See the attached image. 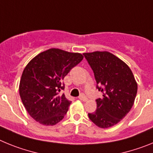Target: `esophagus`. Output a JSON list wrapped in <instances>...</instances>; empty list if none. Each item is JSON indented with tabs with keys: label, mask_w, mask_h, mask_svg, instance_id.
I'll use <instances>...</instances> for the list:
<instances>
[{
	"label": "esophagus",
	"mask_w": 153,
	"mask_h": 153,
	"mask_svg": "<svg viewBox=\"0 0 153 153\" xmlns=\"http://www.w3.org/2000/svg\"><path fill=\"white\" fill-rule=\"evenodd\" d=\"M79 100L85 102V101L87 100V98H86V97L84 95V94H81V95L79 97Z\"/></svg>",
	"instance_id": "34e87169"
}]
</instances>
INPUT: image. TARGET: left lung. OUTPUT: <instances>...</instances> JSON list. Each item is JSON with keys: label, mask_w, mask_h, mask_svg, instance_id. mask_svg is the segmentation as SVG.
<instances>
[{"label": "left lung", "mask_w": 153, "mask_h": 153, "mask_svg": "<svg viewBox=\"0 0 153 153\" xmlns=\"http://www.w3.org/2000/svg\"><path fill=\"white\" fill-rule=\"evenodd\" d=\"M94 73L97 88L102 93L97 110L88 113L93 123L102 129L113 126L130 111L137 93V83L129 66L108 51L84 53Z\"/></svg>", "instance_id": "8db88e82"}]
</instances>
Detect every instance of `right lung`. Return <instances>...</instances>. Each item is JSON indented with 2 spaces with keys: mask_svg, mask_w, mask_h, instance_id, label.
<instances>
[{
  "mask_svg": "<svg viewBox=\"0 0 153 153\" xmlns=\"http://www.w3.org/2000/svg\"><path fill=\"white\" fill-rule=\"evenodd\" d=\"M83 59L79 53L51 48L27 63L21 76L19 93L24 107L33 120L44 126H54L68 111L71 101L64 94L63 78Z\"/></svg>",
  "mask_w": 153,
  "mask_h": 153,
  "instance_id": "obj_1",
  "label": "right lung"
}]
</instances>
